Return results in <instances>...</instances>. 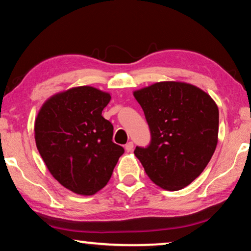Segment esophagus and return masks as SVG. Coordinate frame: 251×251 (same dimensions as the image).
Masks as SVG:
<instances>
[{
    "mask_svg": "<svg viewBox=\"0 0 251 251\" xmlns=\"http://www.w3.org/2000/svg\"><path fill=\"white\" fill-rule=\"evenodd\" d=\"M133 148H134V143L133 142H128L125 145V150H126V151H133Z\"/></svg>",
    "mask_w": 251,
    "mask_h": 251,
    "instance_id": "34e87169",
    "label": "esophagus"
}]
</instances>
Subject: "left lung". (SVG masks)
<instances>
[{
  "instance_id": "1",
  "label": "left lung",
  "mask_w": 251,
  "mask_h": 251,
  "mask_svg": "<svg viewBox=\"0 0 251 251\" xmlns=\"http://www.w3.org/2000/svg\"><path fill=\"white\" fill-rule=\"evenodd\" d=\"M151 130L146 147L134 154L147 176L166 190H179L201 175L218 142L219 112L194 85L160 82L134 92Z\"/></svg>"
}]
</instances>
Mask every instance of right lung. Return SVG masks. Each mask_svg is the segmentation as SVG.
<instances>
[{"mask_svg":"<svg viewBox=\"0 0 251 251\" xmlns=\"http://www.w3.org/2000/svg\"><path fill=\"white\" fill-rule=\"evenodd\" d=\"M108 93L79 86L50 97L35 121V142L50 173L75 194L106 186L124 148L113 143L112 123L101 116Z\"/></svg>","mask_w":251,"mask_h":251,"instance_id":"right-lung-1","label":"right lung"}]
</instances>
